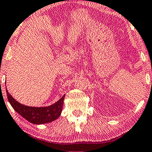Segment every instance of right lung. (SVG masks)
Here are the masks:
<instances>
[{
    "label": "right lung",
    "mask_w": 152,
    "mask_h": 152,
    "mask_svg": "<svg viewBox=\"0 0 152 152\" xmlns=\"http://www.w3.org/2000/svg\"><path fill=\"white\" fill-rule=\"evenodd\" d=\"M7 97L10 105L18 114L28 122L36 125L51 122L57 119L61 115L65 95L55 103L46 107H30L18 103L6 89Z\"/></svg>",
    "instance_id": "right-lung-1"
}]
</instances>
